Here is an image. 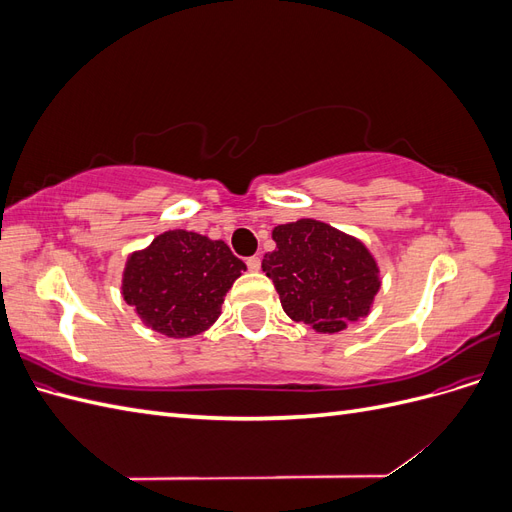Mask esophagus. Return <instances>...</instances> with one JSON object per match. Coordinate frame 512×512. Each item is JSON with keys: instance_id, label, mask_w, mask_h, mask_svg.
Segmentation results:
<instances>
[{"instance_id": "obj_1", "label": "esophagus", "mask_w": 512, "mask_h": 512, "mask_svg": "<svg viewBox=\"0 0 512 512\" xmlns=\"http://www.w3.org/2000/svg\"><path fill=\"white\" fill-rule=\"evenodd\" d=\"M245 265H247V269L250 271H258L260 269V258L258 256H250L245 260Z\"/></svg>"}]
</instances>
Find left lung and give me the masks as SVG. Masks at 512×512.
Returning <instances> with one entry per match:
<instances>
[{"mask_svg": "<svg viewBox=\"0 0 512 512\" xmlns=\"http://www.w3.org/2000/svg\"><path fill=\"white\" fill-rule=\"evenodd\" d=\"M275 250L262 271L284 312L320 333H337L367 316L380 288L376 260L354 237L316 220L273 228Z\"/></svg>", "mask_w": 512, "mask_h": 512, "instance_id": "left-lung-1", "label": "left lung"}]
</instances>
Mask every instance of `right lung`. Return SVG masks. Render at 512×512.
I'll return each instance as SVG.
<instances>
[{
  "label": "right lung",
  "instance_id": "right-lung-1",
  "mask_svg": "<svg viewBox=\"0 0 512 512\" xmlns=\"http://www.w3.org/2000/svg\"><path fill=\"white\" fill-rule=\"evenodd\" d=\"M245 269L224 241L168 230L130 256L123 299L153 331L192 337L218 320L226 292Z\"/></svg>",
  "mask_w": 512,
  "mask_h": 512
}]
</instances>
